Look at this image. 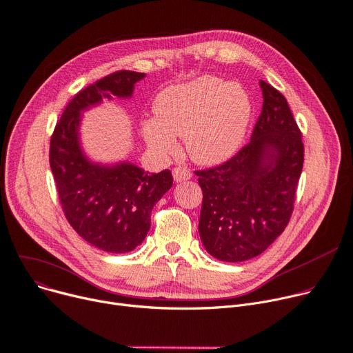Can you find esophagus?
<instances>
[{"label":"esophagus","mask_w":353,"mask_h":353,"mask_svg":"<svg viewBox=\"0 0 353 353\" xmlns=\"http://www.w3.org/2000/svg\"><path fill=\"white\" fill-rule=\"evenodd\" d=\"M173 177L177 183L184 181V180H190L192 179V172H190V169H187V168L177 166V168L173 169Z\"/></svg>","instance_id":"34e87169"}]
</instances>
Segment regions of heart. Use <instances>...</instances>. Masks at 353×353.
<instances>
[{
  "mask_svg": "<svg viewBox=\"0 0 353 353\" xmlns=\"http://www.w3.org/2000/svg\"><path fill=\"white\" fill-rule=\"evenodd\" d=\"M154 109L156 119L143 125L148 145L174 156L180 150L176 137H185L187 153L207 166L239 150L252 116L251 99L241 85L210 75L163 90Z\"/></svg>",
  "mask_w": 353,
  "mask_h": 353,
  "instance_id": "obj_1",
  "label": "heart"
}]
</instances>
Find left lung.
Listing matches in <instances>:
<instances>
[{
    "mask_svg": "<svg viewBox=\"0 0 353 353\" xmlns=\"http://www.w3.org/2000/svg\"><path fill=\"white\" fill-rule=\"evenodd\" d=\"M263 110L250 143L220 166L197 170L199 232L217 260L247 261L285 230L303 166V143L285 97L260 81Z\"/></svg>",
    "mask_w": 353,
    "mask_h": 353,
    "instance_id": "1",
    "label": "left lung"
}]
</instances>
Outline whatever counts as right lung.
Masks as SVG:
<instances>
[{
  "mask_svg": "<svg viewBox=\"0 0 353 353\" xmlns=\"http://www.w3.org/2000/svg\"><path fill=\"white\" fill-rule=\"evenodd\" d=\"M145 74L117 70L79 90L66 105L50 145V164L68 223L89 244L129 252L150 228L153 205L173 185L170 170L150 174L134 164L92 163L79 145L81 112L102 99L130 98Z\"/></svg>",
  "mask_w": 353,
  "mask_h": 353,
  "instance_id": "1",
  "label": "right lung"
}]
</instances>
